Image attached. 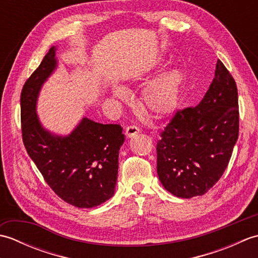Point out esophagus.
<instances>
[{
  "label": "esophagus",
  "instance_id": "1",
  "mask_svg": "<svg viewBox=\"0 0 258 258\" xmlns=\"http://www.w3.org/2000/svg\"><path fill=\"white\" fill-rule=\"evenodd\" d=\"M141 132V130L138 127V126L135 125H131V126H127L125 130V135L126 138H134L135 135H138L139 133Z\"/></svg>",
  "mask_w": 258,
  "mask_h": 258
}]
</instances>
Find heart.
I'll return each instance as SVG.
<instances>
[{
	"label": "heart",
	"instance_id": "obj_1",
	"mask_svg": "<svg viewBox=\"0 0 258 258\" xmlns=\"http://www.w3.org/2000/svg\"><path fill=\"white\" fill-rule=\"evenodd\" d=\"M183 82V74L177 69L169 70L152 81L142 93V105L145 111L156 118L173 114L179 104ZM111 94L122 102L128 100L127 90L119 84L112 85Z\"/></svg>",
	"mask_w": 258,
	"mask_h": 258
}]
</instances>
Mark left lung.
Segmentation results:
<instances>
[{"label": "left lung", "mask_w": 258, "mask_h": 258, "mask_svg": "<svg viewBox=\"0 0 258 258\" xmlns=\"http://www.w3.org/2000/svg\"><path fill=\"white\" fill-rule=\"evenodd\" d=\"M236 83L218 59L213 82L196 107L178 111L157 142V174L182 199L204 195L221 178L238 139Z\"/></svg>", "instance_id": "left-lung-1"}]
</instances>
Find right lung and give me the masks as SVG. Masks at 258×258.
<instances>
[{"label":"right lung","instance_id":"1","mask_svg":"<svg viewBox=\"0 0 258 258\" xmlns=\"http://www.w3.org/2000/svg\"><path fill=\"white\" fill-rule=\"evenodd\" d=\"M56 69V47L53 46L22 90V136L27 154L55 194L75 207L92 208L114 195L118 152L125 141L123 128L87 117L69 135L45 128L36 113L37 98Z\"/></svg>","mask_w":258,"mask_h":258}]
</instances>
